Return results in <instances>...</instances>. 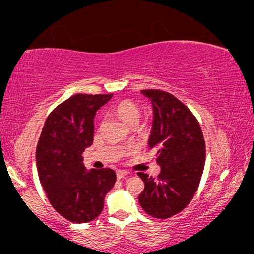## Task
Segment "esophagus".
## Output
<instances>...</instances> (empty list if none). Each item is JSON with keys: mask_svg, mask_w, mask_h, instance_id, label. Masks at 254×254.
Instances as JSON below:
<instances>
[{"mask_svg": "<svg viewBox=\"0 0 254 254\" xmlns=\"http://www.w3.org/2000/svg\"><path fill=\"white\" fill-rule=\"evenodd\" d=\"M128 175L127 171H124V170H119V171H117V177L118 179H123L125 178Z\"/></svg>", "mask_w": 254, "mask_h": 254, "instance_id": "34e87169", "label": "esophagus"}]
</instances>
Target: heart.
<instances>
[{"mask_svg": "<svg viewBox=\"0 0 254 254\" xmlns=\"http://www.w3.org/2000/svg\"><path fill=\"white\" fill-rule=\"evenodd\" d=\"M114 113L117 114V117L119 118L121 121H124L125 124L128 126H136L140 121L141 118V110L138 109L136 104L131 102V100H121L113 107ZM136 151L135 147H128L125 150V154L131 155Z\"/></svg>", "mask_w": 254, "mask_h": 254, "instance_id": "b5f03b06", "label": "heart"}]
</instances>
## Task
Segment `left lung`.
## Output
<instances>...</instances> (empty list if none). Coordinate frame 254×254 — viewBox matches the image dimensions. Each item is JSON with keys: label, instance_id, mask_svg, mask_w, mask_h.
<instances>
[{"label": "left lung", "instance_id": "1", "mask_svg": "<svg viewBox=\"0 0 254 254\" xmlns=\"http://www.w3.org/2000/svg\"><path fill=\"white\" fill-rule=\"evenodd\" d=\"M154 110L149 148L154 149L161 173L157 178L137 175L144 183L138 202L148 215L169 218L193 199L206 161V144L196 118L171 93L142 90Z\"/></svg>", "mask_w": 254, "mask_h": 254}]
</instances>
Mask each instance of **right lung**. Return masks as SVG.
Masks as SVG:
<instances>
[{"instance_id":"add662e5","label":"right lung","mask_w":254,"mask_h":254,"mask_svg":"<svg viewBox=\"0 0 254 254\" xmlns=\"http://www.w3.org/2000/svg\"><path fill=\"white\" fill-rule=\"evenodd\" d=\"M112 96H71L47 117L38 142L36 161L41 186L52 207L74 223L98 217L105 195L116 184L112 169L86 171L82 156L93 142L96 112Z\"/></svg>"}]
</instances>
